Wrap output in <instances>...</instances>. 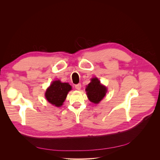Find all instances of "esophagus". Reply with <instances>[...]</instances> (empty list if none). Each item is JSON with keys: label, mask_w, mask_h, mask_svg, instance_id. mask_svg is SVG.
I'll return each instance as SVG.
<instances>
[{"label": "esophagus", "mask_w": 160, "mask_h": 160, "mask_svg": "<svg viewBox=\"0 0 160 160\" xmlns=\"http://www.w3.org/2000/svg\"><path fill=\"white\" fill-rule=\"evenodd\" d=\"M75 88L77 89V90H80V88H81V87H82V85H81V83H78V84H77V85H75Z\"/></svg>", "instance_id": "34e87169"}]
</instances>
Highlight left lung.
<instances>
[{"mask_svg": "<svg viewBox=\"0 0 160 160\" xmlns=\"http://www.w3.org/2000/svg\"><path fill=\"white\" fill-rule=\"evenodd\" d=\"M85 90L87 96L90 102L98 104L105 96L107 88L102 85L98 78H92L87 85Z\"/></svg>", "mask_w": 160, "mask_h": 160, "instance_id": "obj_1", "label": "left lung"}]
</instances>
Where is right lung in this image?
Masks as SVG:
<instances>
[{"mask_svg":"<svg viewBox=\"0 0 160 160\" xmlns=\"http://www.w3.org/2000/svg\"><path fill=\"white\" fill-rule=\"evenodd\" d=\"M71 90L72 86L68 83H62L60 80H55L48 88L45 96L51 104L60 107L62 105L68 93Z\"/></svg>","mask_w":160,"mask_h":160,"instance_id":"obj_1","label":"right lung"}]
</instances>
